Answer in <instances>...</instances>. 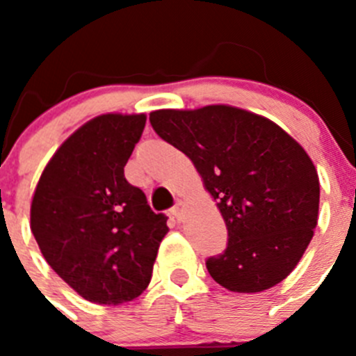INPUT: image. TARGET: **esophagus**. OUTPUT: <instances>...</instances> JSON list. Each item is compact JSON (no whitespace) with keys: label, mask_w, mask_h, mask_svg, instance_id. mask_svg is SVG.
I'll use <instances>...</instances> for the list:
<instances>
[{"label":"esophagus","mask_w":356,"mask_h":356,"mask_svg":"<svg viewBox=\"0 0 356 356\" xmlns=\"http://www.w3.org/2000/svg\"><path fill=\"white\" fill-rule=\"evenodd\" d=\"M172 215H174L175 218H177L179 222L184 218V203H182L181 200H177V203H175V207L172 208Z\"/></svg>","instance_id":"esophagus-1"}]
</instances>
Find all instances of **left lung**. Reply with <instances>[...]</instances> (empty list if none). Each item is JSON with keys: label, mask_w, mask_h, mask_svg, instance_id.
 Listing matches in <instances>:
<instances>
[{"label": "left lung", "mask_w": 356, "mask_h": 356, "mask_svg": "<svg viewBox=\"0 0 356 356\" xmlns=\"http://www.w3.org/2000/svg\"><path fill=\"white\" fill-rule=\"evenodd\" d=\"M149 122L195 163L224 217L227 248L207 260L213 281L260 293L288 277L314 238L321 200L300 143L268 118L229 105L156 110Z\"/></svg>", "instance_id": "left-lung-1"}]
</instances>
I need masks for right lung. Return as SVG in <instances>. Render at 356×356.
<instances>
[{
  "instance_id": "right-lung-1",
  "label": "right lung",
  "mask_w": 356,
  "mask_h": 356,
  "mask_svg": "<svg viewBox=\"0 0 356 356\" xmlns=\"http://www.w3.org/2000/svg\"><path fill=\"white\" fill-rule=\"evenodd\" d=\"M146 115L106 113L86 122L42 170L31 229L49 267L84 300L120 305L152 281L167 217L129 184L124 167Z\"/></svg>"
}]
</instances>
